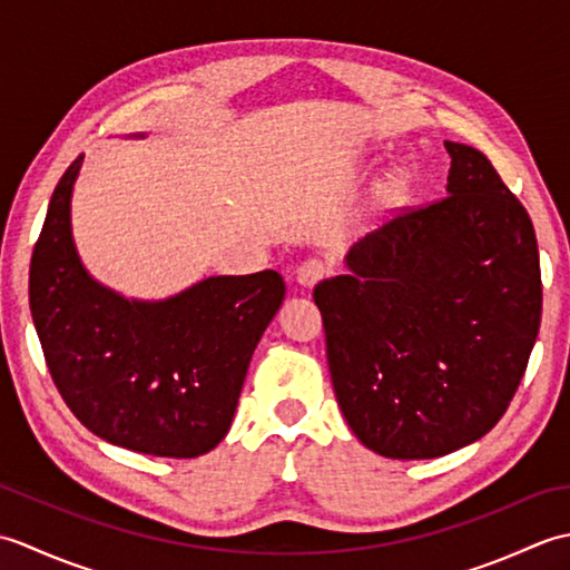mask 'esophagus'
I'll list each match as a JSON object with an SVG mask.
<instances>
[{
    "instance_id": "1",
    "label": "esophagus",
    "mask_w": 570,
    "mask_h": 570,
    "mask_svg": "<svg viewBox=\"0 0 570 570\" xmlns=\"http://www.w3.org/2000/svg\"><path fill=\"white\" fill-rule=\"evenodd\" d=\"M325 274H328V266H325V262L318 259V257H308V259H304V262L298 264L296 282H298L301 286L311 288V286H316Z\"/></svg>"
}]
</instances>
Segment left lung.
Segmentation results:
<instances>
[{
    "instance_id": "1",
    "label": "left lung",
    "mask_w": 570,
    "mask_h": 570,
    "mask_svg": "<svg viewBox=\"0 0 570 570\" xmlns=\"http://www.w3.org/2000/svg\"><path fill=\"white\" fill-rule=\"evenodd\" d=\"M448 196L404 208L313 288L347 426L396 460L485 435L524 377L541 323L531 217L482 151L445 141Z\"/></svg>"
}]
</instances>
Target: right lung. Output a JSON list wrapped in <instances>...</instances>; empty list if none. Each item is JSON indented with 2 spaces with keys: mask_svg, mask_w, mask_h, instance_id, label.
Returning <instances> with one entry per match:
<instances>
[{
  "mask_svg": "<svg viewBox=\"0 0 570 570\" xmlns=\"http://www.w3.org/2000/svg\"><path fill=\"white\" fill-rule=\"evenodd\" d=\"M82 154L48 203L31 254L29 304L56 390L107 443L161 458L213 451L233 423L254 347L284 301L274 269L210 276L144 304L82 269L70 193Z\"/></svg>",
  "mask_w": 570,
  "mask_h": 570,
  "instance_id": "obj_1",
  "label": "right lung"
}]
</instances>
